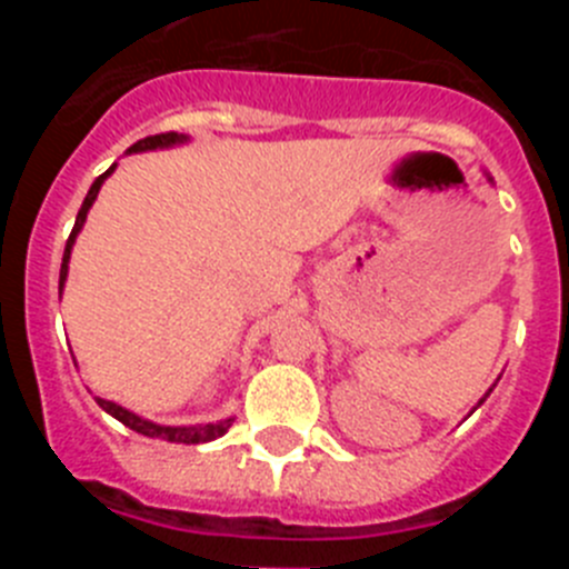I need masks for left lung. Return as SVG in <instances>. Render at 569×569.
I'll return each instance as SVG.
<instances>
[{"mask_svg":"<svg viewBox=\"0 0 569 569\" xmlns=\"http://www.w3.org/2000/svg\"><path fill=\"white\" fill-rule=\"evenodd\" d=\"M481 401H485V399H481ZM481 401H479V405H481Z\"/></svg>","mask_w":569,"mask_h":569,"instance_id":"obj_1","label":"left lung"}]
</instances>
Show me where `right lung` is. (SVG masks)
Here are the masks:
<instances>
[{
    "label": "right lung",
    "instance_id": "add662e5",
    "mask_svg": "<svg viewBox=\"0 0 569 569\" xmlns=\"http://www.w3.org/2000/svg\"><path fill=\"white\" fill-rule=\"evenodd\" d=\"M184 136L179 133H156V136H144V139H139V142L130 148V153H139V150H153V148H168V144H176L182 142ZM113 170V168H110ZM110 170H104L102 176H99L97 182L90 184L88 196H84L82 208H79V216H77V224H73V230H70L68 236V244H64V256H62V270H59V284H64V276H68V259H70V248H73V239H77V233L82 230L84 224V216H88L90 204H93V199H97L99 188H102V182L110 176ZM99 407L102 410H108L113 419L122 421L124 427H130V430H136V433L142 436H150V439H168V441H176V445H202V441H213L219 439V436L228 433V427L233 419H224L219 421V425H202V427H159L153 425V421H144L139 419V416H133L130 410H124V407L113 405V401H104V399H97Z\"/></svg>",
    "mask_w": 569,
    "mask_h": 569
}]
</instances>
